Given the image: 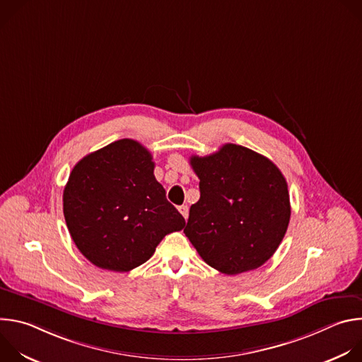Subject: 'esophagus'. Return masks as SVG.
<instances>
[{"mask_svg":"<svg viewBox=\"0 0 362 362\" xmlns=\"http://www.w3.org/2000/svg\"><path fill=\"white\" fill-rule=\"evenodd\" d=\"M179 212L182 214V216L185 218V219H187V216H189V208L186 204H182V206H179Z\"/></svg>","mask_w":362,"mask_h":362,"instance_id":"esophagus-1","label":"esophagus"}]
</instances>
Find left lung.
I'll return each instance as SVG.
<instances>
[{"label":"left lung","instance_id":"obj_1","mask_svg":"<svg viewBox=\"0 0 362 362\" xmlns=\"http://www.w3.org/2000/svg\"><path fill=\"white\" fill-rule=\"evenodd\" d=\"M200 199L190 206L185 235L202 259L225 275L262 267L281 245L291 218L288 185L274 162L228 143L192 156Z\"/></svg>","mask_w":362,"mask_h":362}]
</instances>
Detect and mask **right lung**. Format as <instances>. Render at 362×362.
Masks as SVG:
<instances>
[{
	"label": "right lung",
	"instance_id": "obj_1",
	"mask_svg": "<svg viewBox=\"0 0 362 362\" xmlns=\"http://www.w3.org/2000/svg\"><path fill=\"white\" fill-rule=\"evenodd\" d=\"M151 153L122 139L84 156L71 170L63 212L71 239L97 268L129 272L182 230L183 216L153 175Z\"/></svg>",
	"mask_w": 362,
	"mask_h": 362
}]
</instances>
